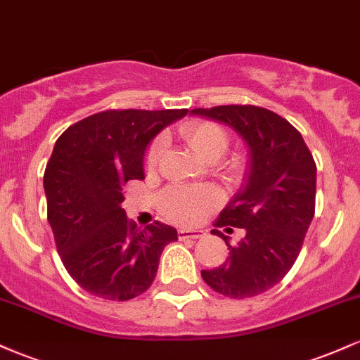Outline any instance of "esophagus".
<instances>
[{
  "label": "esophagus",
  "instance_id": "1",
  "mask_svg": "<svg viewBox=\"0 0 360 360\" xmlns=\"http://www.w3.org/2000/svg\"><path fill=\"white\" fill-rule=\"evenodd\" d=\"M205 235L203 230H179V238H201Z\"/></svg>",
  "mask_w": 360,
  "mask_h": 360
}]
</instances>
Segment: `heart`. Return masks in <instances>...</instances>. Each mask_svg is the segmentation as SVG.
<instances>
[{"instance_id": "b5f03b06", "label": "heart", "mask_w": 360, "mask_h": 360, "mask_svg": "<svg viewBox=\"0 0 360 360\" xmlns=\"http://www.w3.org/2000/svg\"><path fill=\"white\" fill-rule=\"evenodd\" d=\"M183 135L194 150L208 160H217L230 146L226 130L213 122H194L184 127ZM164 140L155 139L146 152V167L154 169L162 154ZM220 203V194L208 184H176L160 196V206L169 220L193 225Z\"/></svg>"}]
</instances>
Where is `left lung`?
<instances>
[{
  "instance_id": "obj_1",
  "label": "left lung",
  "mask_w": 360,
  "mask_h": 360,
  "mask_svg": "<svg viewBox=\"0 0 360 360\" xmlns=\"http://www.w3.org/2000/svg\"><path fill=\"white\" fill-rule=\"evenodd\" d=\"M191 115L232 127L249 146L247 183L212 230L230 255L221 266L201 271V278L223 296L252 298L281 283L298 259L315 214L316 164L300 131L271 110L225 105L194 108ZM220 228H242L244 238L230 246Z\"/></svg>"
}]
</instances>
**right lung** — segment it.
Returning <instances> with one entry per match:
<instances>
[{
    "label": "right lung",
    "mask_w": 360,
    "mask_h": 360,
    "mask_svg": "<svg viewBox=\"0 0 360 360\" xmlns=\"http://www.w3.org/2000/svg\"><path fill=\"white\" fill-rule=\"evenodd\" d=\"M188 110H106L74 123L57 139L44 174L47 220L71 278L103 300L127 301L154 283L176 229H137L122 208L123 188L143 179L152 139Z\"/></svg>",
    "instance_id": "obj_1"
}]
</instances>
